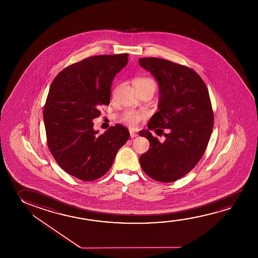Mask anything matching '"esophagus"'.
I'll return each mask as SVG.
<instances>
[{
	"label": "esophagus",
	"instance_id": "1",
	"mask_svg": "<svg viewBox=\"0 0 258 258\" xmlns=\"http://www.w3.org/2000/svg\"><path fill=\"white\" fill-rule=\"evenodd\" d=\"M130 135H131V138L134 139L136 137H138L139 134H138V133H136V132H133V131H130Z\"/></svg>",
	"mask_w": 258,
	"mask_h": 258
}]
</instances>
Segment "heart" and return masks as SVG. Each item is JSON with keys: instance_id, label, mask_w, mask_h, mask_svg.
<instances>
[{"instance_id": "b5f03b06", "label": "heart", "mask_w": 258, "mask_h": 258, "mask_svg": "<svg viewBox=\"0 0 258 258\" xmlns=\"http://www.w3.org/2000/svg\"><path fill=\"white\" fill-rule=\"evenodd\" d=\"M133 85L135 87H140V86H151L153 88L156 89V85L155 81L149 78V77H137L133 80ZM142 115L140 112L135 111V110H126L123 113L121 117V120L124 124L131 127V128H136L139 126L140 121L142 120Z\"/></svg>"}]
</instances>
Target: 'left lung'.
Listing matches in <instances>:
<instances>
[{"instance_id":"obj_1","label":"left lung","mask_w":258,"mask_h":258,"mask_svg":"<svg viewBox=\"0 0 258 258\" xmlns=\"http://www.w3.org/2000/svg\"><path fill=\"white\" fill-rule=\"evenodd\" d=\"M139 63L159 85L158 111L148 130L169 131L164 143L147 130L140 131L150 143L140 165L154 180L174 182L195 168L207 148L214 124L207 86L194 69L180 63L157 57L140 58Z\"/></svg>"}]
</instances>
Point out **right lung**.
I'll use <instances>...</instances> for the list:
<instances>
[{
  "mask_svg": "<svg viewBox=\"0 0 258 258\" xmlns=\"http://www.w3.org/2000/svg\"><path fill=\"white\" fill-rule=\"evenodd\" d=\"M127 56H90L64 68L51 84L43 110L47 146L60 167L82 181L104 175L130 138L120 124L99 134L93 122L100 107L110 104L111 83Z\"/></svg>",
  "mask_w": 258,
  "mask_h": 258,
  "instance_id": "right-lung-1",
  "label": "right lung"
}]
</instances>
